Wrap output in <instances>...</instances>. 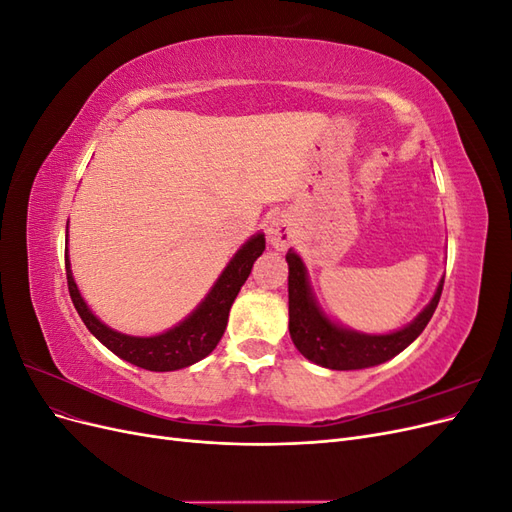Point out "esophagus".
Instances as JSON below:
<instances>
[{"instance_id": "34e87169", "label": "esophagus", "mask_w": 512, "mask_h": 512, "mask_svg": "<svg viewBox=\"0 0 512 512\" xmlns=\"http://www.w3.org/2000/svg\"><path fill=\"white\" fill-rule=\"evenodd\" d=\"M267 237H269V243L275 247V250H286L290 241L294 239L292 224H290L286 215H282V213L273 215V218L267 224Z\"/></svg>"}]
</instances>
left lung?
<instances>
[{
    "label": "left lung",
    "mask_w": 512,
    "mask_h": 512,
    "mask_svg": "<svg viewBox=\"0 0 512 512\" xmlns=\"http://www.w3.org/2000/svg\"><path fill=\"white\" fill-rule=\"evenodd\" d=\"M286 262L290 316L288 329L292 344L297 346L307 361L337 371L374 367L391 361L401 350H406L423 333L433 312H436L444 286V277H440L431 301L406 327L391 333H361L344 327V324H339L324 312L312 284H309L305 262L297 252L288 250Z\"/></svg>",
    "instance_id": "1"
}]
</instances>
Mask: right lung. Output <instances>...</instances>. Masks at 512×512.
<instances>
[{
	"label": "right lung",
	"instance_id": "add662e5",
	"mask_svg": "<svg viewBox=\"0 0 512 512\" xmlns=\"http://www.w3.org/2000/svg\"><path fill=\"white\" fill-rule=\"evenodd\" d=\"M262 252H265V235L256 232V235L247 239L239 247L237 254L230 258L218 280H215V284L207 292V297L200 301L188 316L177 322L175 327L166 329L164 333H156L149 337L119 333L91 312L89 305L81 297L79 286L74 282L70 258L66 254L68 290L76 312H79L89 333L94 335L102 346L117 354L119 359L149 371H175L203 361L205 356L211 354L213 348L218 346L226 331L230 307L235 303L241 286L245 284L247 277H250L254 260Z\"/></svg>",
	"mask_w": 512,
	"mask_h": 512
}]
</instances>
